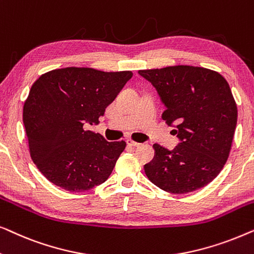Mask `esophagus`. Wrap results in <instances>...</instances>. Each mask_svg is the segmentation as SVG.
<instances>
[{
	"instance_id": "obj_1",
	"label": "esophagus",
	"mask_w": 254,
	"mask_h": 254,
	"mask_svg": "<svg viewBox=\"0 0 254 254\" xmlns=\"http://www.w3.org/2000/svg\"><path fill=\"white\" fill-rule=\"evenodd\" d=\"M127 144L130 145V147H138V145H140V143H138V142L131 140V138H128Z\"/></svg>"
}]
</instances>
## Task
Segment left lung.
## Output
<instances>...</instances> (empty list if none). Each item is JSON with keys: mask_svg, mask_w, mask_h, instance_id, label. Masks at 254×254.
Instances as JSON below:
<instances>
[{"mask_svg": "<svg viewBox=\"0 0 254 254\" xmlns=\"http://www.w3.org/2000/svg\"><path fill=\"white\" fill-rule=\"evenodd\" d=\"M157 90L180 143L172 151L154 144L155 157L144 165L149 180L165 192L186 194L216 178L227 162L237 125V105L217 71L193 65L138 70Z\"/></svg>", "mask_w": 254, "mask_h": 254, "instance_id": "left-lung-1", "label": "left lung"}]
</instances>
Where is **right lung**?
I'll return each mask as SVG.
<instances>
[{"mask_svg":"<svg viewBox=\"0 0 254 254\" xmlns=\"http://www.w3.org/2000/svg\"><path fill=\"white\" fill-rule=\"evenodd\" d=\"M133 72L68 67L45 72L31 86L23 123L39 171L61 189L84 192L106 182L125 141H106L86 130L116 99Z\"/></svg>","mask_w":254,"mask_h":254,"instance_id":"1","label":"right lung"}]
</instances>
